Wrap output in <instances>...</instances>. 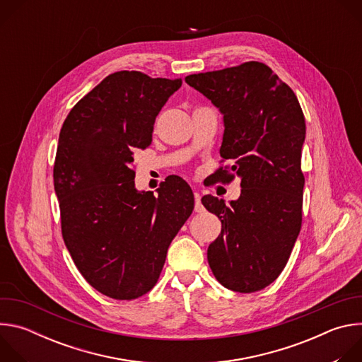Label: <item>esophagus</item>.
I'll use <instances>...</instances> for the list:
<instances>
[{
  "label": "esophagus",
  "instance_id": "34e87169",
  "mask_svg": "<svg viewBox=\"0 0 362 362\" xmlns=\"http://www.w3.org/2000/svg\"><path fill=\"white\" fill-rule=\"evenodd\" d=\"M194 211L196 212H202L203 211V206H202V202H200V193L199 192H194Z\"/></svg>",
  "mask_w": 362,
  "mask_h": 362
}]
</instances>
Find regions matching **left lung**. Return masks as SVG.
Listing matches in <instances>:
<instances>
[{
    "label": "left lung",
    "instance_id": "left-lung-1",
    "mask_svg": "<svg viewBox=\"0 0 362 362\" xmlns=\"http://www.w3.org/2000/svg\"><path fill=\"white\" fill-rule=\"evenodd\" d=\"M185 81L223 115L221 156L232 166L216 173L226 182L239 176L242 187L229 204L211 194L202 197L222 222L208 247L209 267L228 289L261 291L284 271L300 230L306 127L299 101L259 62L190 74Z\"/></svg>",
    "mask_w": 362,
    "mask_h": 362
}]
</instances>
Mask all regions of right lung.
Here are the masks:
<instances>
[{
	"mask_svg": "<svg viewBox=\"0 0 362 362\" xmlns=\"http://www.w3.org/2000/svg\"><path fill=\"white\" fill-rule=\"evenodd\" d=\"M182 78L140 71L107 76L71 109L54 162L62 233L84 279L103 295L132 300L156 285L170 242L194 197L179 176L153 192L134 187L133 154Z\"/></svg>",
	"mask_w": 362,
	"mask_h": 362,
	"instance_id": "obj_1",
	"label": "right lung"
}]
</instances>
